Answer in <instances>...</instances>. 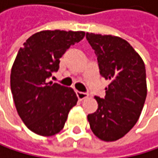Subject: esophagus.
Instances as JSON below:
<instances>
[{"instance_id": "1", "label": "esophagus", "mask_w": 158, "mask_h": 158, "mask_svg": "<svg viewBox=\"0 0 158 158\" xmlns=\"http://www.w3.org/2000/svg\"><path fill=\"white\" fill-rule=\"evenodd\" d=\"M76 94H77V98H78V99L79 100H84V99H86L87 98H88V94H85V93H81V92H77L76 93Z\"/></svg>"}]
</instances>
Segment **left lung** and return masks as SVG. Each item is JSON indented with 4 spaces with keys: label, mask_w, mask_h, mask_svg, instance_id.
I'll return each mask as SVG.
<instances>
[{
    "label": "left lung",
    "mask_w": 158,
    "mask_h": 158,
    "mask_svg": "<svg viewBox=\"0 0 158 158\" xmlns=\"http://www.w3.org/2000/svg\"><path fill=\"white\" fill-rule=\"evenodd\" d=\"M87 40L98 56L99 72L109 81L105 98L88 115L94 134L105 142L123 138L136 124L147 98L146 69L140 55L123 38L87 33Z\"/></svg>",
    "instance_id": "8db88e82"
}]
</instances>
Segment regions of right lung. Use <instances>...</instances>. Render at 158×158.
I'll list each match as a JSON object with an SVG mask.
<instances>
[{"label": "right lung", "mask_w": 158, "mask_h": 158, "mask_svg": "<svg viewBox=\"0 0 158 158\" xmlns=\"http://www.w3.org/2000/svg\"><path fill=\"white\" fill-rule=\"evenodd\" d=\"M85 31L46 30L30 36L18 51L10 73V88L17 113L26 127L40 136L62 130L77 95L71 88L49 82L60 59Z\"/></svg>", "instance_id": "add662e5"}]
</instances>
